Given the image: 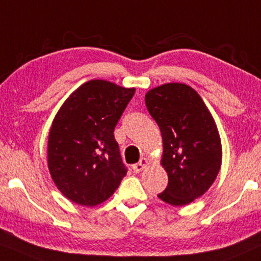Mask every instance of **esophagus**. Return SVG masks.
Returning a JSON list of instances; mask_svg holds the SVG:
<instances>
[{
	"label": "esophagus",
	"mask_w": 261,
	"mask_h": 261,
	"mask_svg": "<svg viewBox=\"0 0 261 261\" xmlns=\"http://www.w3.org/2000/svg\"><path fill=\"white\" fill-rule=\"evenodd\" d=\"M147 164H148V161H147L146 158H142L139 163H136V164H134V165H133L134 171H135V172H140V171H142L143 169L146 168V166H147Z\"/></svg>",
	"instance_id": "esophagus-1"
}]
</instances>
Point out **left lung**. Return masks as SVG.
Masks as SVG:
<instances>
[{
    "instance_id": "8db88e82",
    "label": "left lung",
    "mask_w": 261,
    "mask_h": 261,
    "mask_svg": "<svg viewBox=\"0 0 261 261\" xmlns=\"http://www.w3.org/2000/svg\"><path fill=\"white\" fill-rule=\"evenodd\" d=\"M147 109L163 137L162 165L168 186L158 197L186 205L214 184L221 166V140L214 118L192 87L170 83L149 90Z\"/></svg>"
}]
</instances>
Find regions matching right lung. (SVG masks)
<instances>
[{"mask_svg":"<svg viewBox=\"0 0 261 261\" xmlns=\"http://www.w3.org/2000/svg\"><path fill=\"white\" fill-rule=\"evenodd\" d=\"M134 95L135 89L91 80L56 114L48 135V170L71 202L86 206L103 203L126 175L114 128Z\"/></svg>","mask_w":261,"mask_h":261,"instance_id":"right-lung-1","label":"right lung"}]
</instances>
